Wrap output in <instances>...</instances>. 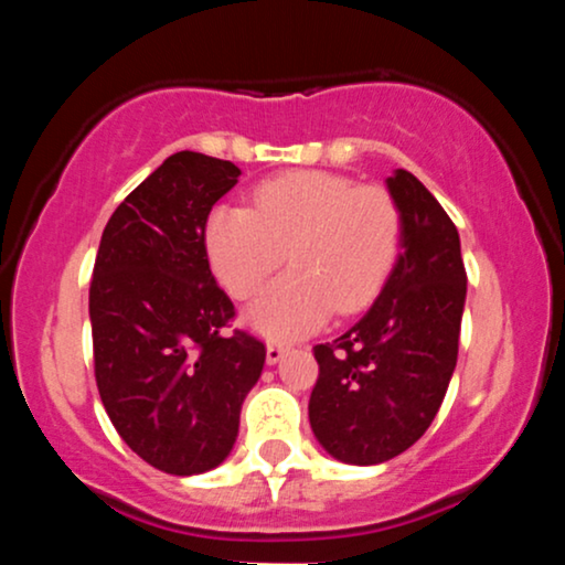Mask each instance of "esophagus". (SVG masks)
Here are the masks:
<instances>
[{"mask_svg": "<svg viewBox=\"0 0 565 565\" xmlns=\"http://www.w3.org/2000/svg\"><path fill=\"white\" fill-rule=\"evenodd\" d=\"M287 345H281V342H268V348H265V361H268L270 366L274 364H278V361L284 359V355H287Z\"/></svg>", "mask_w": 565, "mask_h": 565, "instance_id": "34e87169", "label": "esophagus"}]
</instances>
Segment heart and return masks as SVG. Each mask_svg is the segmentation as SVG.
<instances>
[{"mask_svg": "<svg viewBox=\"0 0 565 565\" xmlns=\"http://www.w3.org/2000/svg\"><path fill=\"white\" fill-rule=\"evenodd\" d=\"M204 246L217 281L233 297L255 295L246 323L270 340H291L332 316L355 313L374 300L401 246V212L380 185H355L345 174L302 170L265 180L252 210L220 204L206 215Z\"/></svg>", "mask_w": 565, "mask_h": 565, "instance_id": "heart-1", "label": "heart"}]
</instances>
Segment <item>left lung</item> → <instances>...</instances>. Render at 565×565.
I'll return each instance as SVG.
<instances>
[{
  "label": "left lung",
  "instance_id": "obj_1",
  "mask_svg": "<svg viewBox=\"0 0 565 565\" xmlns=\"http://www.w3.org/2000/svg\"><path fill=\"white\" fill-rule=\"evenodd\" d=\"M401 246L377 300L345 334L313 348V436L345 465H380L417 444L457 366L468 274L451 217L412 172L385 180Z\"/></svg>",
  "mask_w": 565,
  "mask_h": 565
}]
</instances>
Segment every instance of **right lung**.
Returning a JSON list of instances; mask_svg holds the SVG:
<instances>
[{
  "label": "right lung",
  "mask_w": 565,
  "mask_h": 565,
  "mask_svg": "<svg viewBox=\"0 0 565 565\" xmlns=\"http://www.w3.org/2000/svg\"><path fill=\"white\" fill-rule=\"evenodd\" d=\"M233 161L180 151L116 206L89 284L95 380L125 444L170 476L225 462L265 345L225 323L233 302L204 246L212 206L238 183Z\"/></svg>",
  "instance_id": "add662e5"
}]
</instances>
